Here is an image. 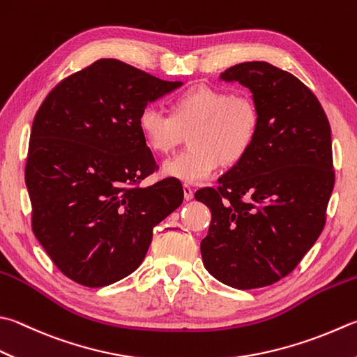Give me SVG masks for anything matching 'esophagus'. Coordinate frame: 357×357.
I'll use <instances>...</instances> for the list:
<instances>
[{
	"instance_id": "obj_1",
	"label": "esophagus",
	"mask_w": 357,
	"mask_h": 357,
	"mask_svg": "<svg viewBox=\"0 0 357 357\" xmlns=\"http://www.w3.org/2000/svg\"><path fill=\"white\" fill-rule=\"evenodd\" d=\"M183 194H185V199L186 200H192L194 197V190L190 186V185H185L183 186Z\"/></svg>"
}]
</instances>
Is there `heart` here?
I'll return each mask as SVG.
<instances>
[{"label": "heart", "instance_id": "heart-1", "mask_svg": "<svg viewBox=\"0 0 357 357\" xmlns=\"http://www.w3.org/2000/svg\"><path fill=\"white\" fill-rule=\"evenodd\" d=\"M259 127V115L250 99L213 86H196L180 95L172 115L147 105L138 115V129L153 153L166 155L183 133L191 151L161 165V176L188 185L213 178L220 163L234 165L250 151Z\"/></svg>", "mask_w": 357, "mask_h": 357}]
</instances>
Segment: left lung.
<instances>
[{
  "mask_svg": "<svg viewBox=\"0 0 357 357\" xmlns=\"http://www.w3.org/2000/svg\"><path fill=\"white\" fill-rule=\"evenodd\" d=\"M220 80L250 90L259 127L216 190L196 192L211 210L200 252L214 278L245 291L284 278L324 230L334 188L331 127L314 93L271 63L234 65Z\"/></svg>",
  "mask_w": 357,
  "mask_h": 357,
  "instance_id": "8db88e82",
  "label": "left lung"
}]
</instances>
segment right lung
<instances>
[{"instance_id": "add662e5", "label": "right lung", "mask_w": 357, "mask_h": 357, "mask_svg": "<svg viewBox=\"0 0 357 357\" xmlns=\"http://www.w3.org/2000/svg\"><path fill=\"white\" fill-rule=\"evenodd\" d=\"M181 85L100 59L40 105L24 178L33 234L65 277L86 287L126 278L143 262L153 227L181 205L178 180L138 186L157 169L139 112Z\"/></svg>"}]
</instances>
